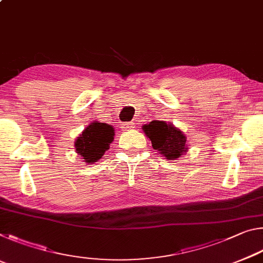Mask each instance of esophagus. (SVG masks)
<instances>
[{"mask_svg": "<svg viewBox=\"0 0 263 263\" xmlns=\"http://www.w3.org/2000/svg\"><path fill=\"white\" fill-rule=\"evenodd\" d=\"M122 127H123V130H125V131H128V130H133V128L136 127V123H133V122L124 123L123 125H122Z\"/></svg>", "mask_w": 263, "mask_h": 263, "instance_id": "1", "label": "esophagus"}]
</instances>
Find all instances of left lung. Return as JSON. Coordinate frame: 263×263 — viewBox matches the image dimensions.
Instances as JSON below:
<instances>
[{
  "label": "left lung",
  "instance_id": "1",
  "mask_svg": "<svg viewBox=\"0 0 263 263\" xmlns=\"http://www.w3.org/2000/svg\"><path fill=\"white\" fill-rule=\"evenodd\" d=\"M142 131L149 138L154 149L167 160H176L188 151L186 137L174 124L153 121L142 125Z\"/></svg>",
  "mask_w": 263,
  "mask_h": 263
}]
</instances>
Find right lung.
<instances>
[{
  "instance_id": "right-lung-1",
  "label": "right lung",
  "mask_w": 263,
  "mask_h": 263,
  "mask_svg": "<svg viewBox=\"0 0 263 263\" xmlns=\"http://www.w3.org/2000/svg\"><path fill=\"white\" fill-rule=\"evenodd\" d=\"M114 136L115 128L109 124L92 122L77 138L75 151L86 163L97 162L109 149Z\"/></svg>"
}]
</instances>
